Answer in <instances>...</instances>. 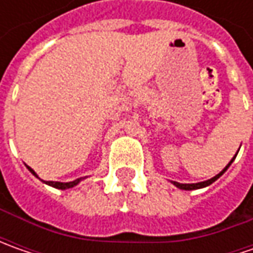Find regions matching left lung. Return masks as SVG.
<instances>
[{
  "label": "left lung",
  "mask_w": 253,
  "mask_h": 253,
  "mask_svg": "<svg viewBox=\"0 0 253 253\" xmlns=\"http://www.w3.org/2000/svg\"><path fill=\"white\" fill-rule=\"evenodd\" d=\"M234 159H235V156H234ZM234 159L229 162L228 165L225 166V169L222 170L221 173H218L217 176H214L212 179L207 180V181H201V183H193V184H181V183H177V181H173V184H174V186H177V187H179V189H181V190H196V189H201V187H206V186H209V184H211V183H214L215 180L218 179L219 176H221V174H222V173H224L225 170L228 169L229 165H231V163L234 162Z\"/></svg>",
  "instance_id": "1"
}]
</instances>
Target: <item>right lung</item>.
<instances>
[{"instance_id": "obj_1", "label": "right lung", "mask_w": 253, "mask_h": 253, "mask_svg": "<svg viewBox=\"0 0 253 253\" xmlns=\"http://www.w3.org/2000/svg\"><path fill=\"white\" fill-rule=\"evenodd\" d=\"M28 169L31 170V171L34 173L35 176H36V173H35L34 170L31 169L29 166H28ZM80 180H82V179H77V180H74V181H69V183H60V181H47V184H49V186H53V187H56V189L64 190V189H70V187H74V186H76V184H77V183H79Z\"/></svg>"}]
</instances>
